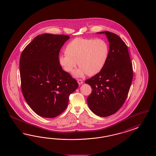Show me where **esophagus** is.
<instances>
[{"label":"esophagus","instance_id":"34e87169","mask_svg":"<svg viewBox=\"0 0 156 156\" xmlns=\"http://www.w3.org/2000/svg\"><path fill=\"white\" fill-rule=\"evenodd\" d=\"M77 83H79V85H81L83 83V80H81V79H77Z\"/></svg>","mask_w":156,"mask_h":156}]
</instances>
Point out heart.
<instances>
[{"label": "heart", "instance_id": "1", "mask_svg": "<svg viewBox=\"0 0 156 156\" xmlns=\"http://www.w3.org/2000/svg\"><path fill=\"white\" fill-rule=\"evenodd\" d=\"M109 52V45L104 39L77 37L68 44L66 54L59 57V63L66 72H70L78 62L80 68L73 72L76 77H81L86 73L95 75L104 68Z\"/></svg>", "mask_w": 156, "mask_h": 156}]
</instances>
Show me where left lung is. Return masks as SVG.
I'll return each mask as SVG.
<instances>
[{
  "instance_id": "1",
  "label": "left lung",
  "mask_w": 156,
  "mask_h": 156,
  "mask_svg": "<svg viewBox=\"0 0 156 156\" xmlns=\"http://www.w3.org/2000/svg\"><path fill=\"white\" fill-rule=\"evenodd\" d=\"M97 34L106 35L109 52L104 68L85 81L92 89L87 101L94 113L108 117L116 113L126 100L133 81V65L127 45L118 35L108 31Z\"/></svg>"
}]
</instances>
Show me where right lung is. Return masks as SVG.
I'll return each mask as SVG.
<instances>
[{"mask_svg":"<svg viewBox=\"0 0 156 156\" xmlns=\"http://www.w3.org/2000/svg\"><path fill=\"white\" fill-rule=\"evenodd\" d=\"M68 35L37 36L24 48L20 59L21 90L30 108L40 116L54 118L68 106L77 88L75 79L62 70L59 53Z\"/></svg>","mask_w":156,"mask_h":156,"instance_id":"1","label":"right lung"}]
</instances>
